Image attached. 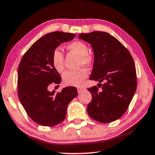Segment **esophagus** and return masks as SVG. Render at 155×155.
Instances as JSON below:
<instances>
[{"label": "esophagus", "mask_w": 155, "mask_h": 155, "mask_svg": "<svg viewBox=\"0 0 155 155\" xmlns=\"http://www.w3.org/2000/svg\"><path fill=\"white\" fill-rule=\"evenodd\" d=\"M84 90H85V88L83 87H78V88H77V90H78V93H81V91H83Z\"/></svg>", "instance_id": "34e87169"}]
</instances>
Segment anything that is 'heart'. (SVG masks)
I'll list each match as a JSON object with an SVG mask.
<instances>
[{
    "instance_id": "1",
    "label": "heart",
    "mask_w": 155,
    "mask_h": 155,
    "mask_svg": "<svg viewBox=\"0 0 155 155\" xmlns=\"http://www.w3.org/2000/svg\"><path fill=\"white\" fill-rule=\"evenodd\" d=\"M68 48L75 52L79 56V66L89 67L91 65L94 61L93 56L88 53V47L86 44L81 41H72L68 44ZM52 64L58 72H62L64 70V55L59 48H57L52 52ZM87 77V70L84 68L80 70H69L66 71L62 76L63 82L67 86L80 87L82 85L83 81Z\"/></svg>"
}]
</instances>
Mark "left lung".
<instances>
[{
    "label": "left lung",
    "instance_id": "8db88e82",
    "mask_svg": "<svg viewBox=\"0 0 155 155\" xmlns=\"http://www.w3.org/2000/svg\"><path fill=\"white\" fill-rule=\"evenodd\" d=\"M78 38L90 43L94 62L90 79L98 83L88 89L92 99L87 113L101 123L119 119L127 111L137 88V76L133 57L119 40L103 31L81 33Z\"/></svg>",
    "mask_w": 155,
    "mask_h": 155
}]
</instances>
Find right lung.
<instances>
[{
	"label": "right lung",
	"instance_id": "obj_1",
	"mask_svg": "<svg viewBox=\"0 0 155 155\" xmlns=\"http://www.w3.org/2000/svg\"><path fill=\"white\" fill-rule=\"evenodd\" d=\"M75 34L55 31L37 40L25 52L18 70V94L30 118L44 127H53L64 120L68 104L78 95L77 88L50 91L51 84L61 81L52 64V52L60 44L73 40Z\"/></svg>",
	"mask_w": 155,
	"mask_h": 155
}]
</instances>
